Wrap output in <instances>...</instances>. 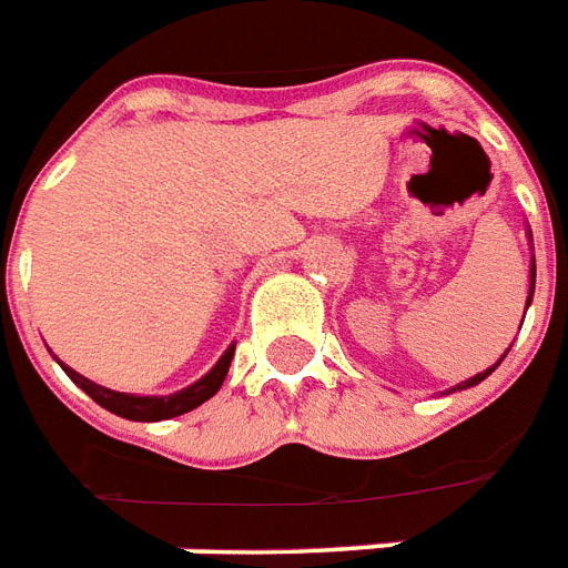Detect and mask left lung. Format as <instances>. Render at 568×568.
I'll return each mask as SVG.
<instances>
[{
  "mask_svg": "<svg viewBox=\"0 0 568 568\" xmlns=\"http://www.w3.org/2000/svg\"><path fill=\"white\" fill-rule=\"evenodd\" d=\"M528 239H530V230H528ZM530 241H534V239H530ZM534 285H537V258H530V288H528V301H525V312H528L530 301H534ZM521 321H525V318H521ZM507 351H510V347H507ZM504 356H507V354H504ZM504 356H501V359H498V363L493 365V368H486V372L475 374V377L463 379V383H457V386L445 388V392H442V395H450V392H463V388H471V386H477V383H484V379L489 377V374H493L495 368H498V365L504 363Z\"/></svg>",
  "mask_w": 568,
  "mask_h": 568,
  "instance_id": "left-lung-1",
  "label": "left lung"
}]
</instances>
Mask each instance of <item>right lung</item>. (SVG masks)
I'll return each instance as SVG.
<instances>
[{"label":"right lung","mask_w":568,"mask_h":568,"mask_svg":"<svg viewBox=\"0 0 568 568\" xmlns=\"http://www.w3.org/2000/svg\"><path fill=\"white\" fill-rule=\"evenodd\" d=\"M232 356H235V342L223 351V356L214 363L212 372L203 374L191 386L173 392V395H129V392H114V388H105L100 383H93V379L82 377V374L73 372L61 359L58 363H61L67 377L73 379L84 395H91L102 409H109V413L120 415V418H129V422H164V418H176V415H185L191 409H196L200 404H205L223 386Z\"/></svg>","instance_id":"1"}]
</instances>
